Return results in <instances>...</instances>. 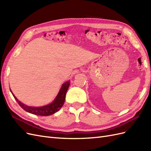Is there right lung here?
<instances>
[{"label":"right lung","instance_id":"add662e5","mask_svg":"<svg viewBox=\"0 0 151 151\" xmlns=\"http://www.w3.org/2000/svg\"><path fill=\"white\" fill-rule=\"evenodd\" d=\"M69 85L70 81H68L66 83H63L61 87L60 90L59 91V93L57 94V97L54 99V101L52 103L46 105V106L41 107H33L27 106V105L22 103L20 101H19V100L16 98L15 96L13 94L11 90V91L14 98H15L16 101L19 104V106L26 111L30 113L31 114H34V115H36L49 116L57 112L58 111L60 110V109L62 107L63 103L65 102L66 93L68 87H69Z\"/></svg>","mask_w":151,"mask_h":151}]
</instances>
